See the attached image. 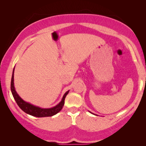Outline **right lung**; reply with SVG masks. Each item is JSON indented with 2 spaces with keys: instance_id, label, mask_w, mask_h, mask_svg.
<instances>
[{
  "instance_id": "1",
  "label": "right lung",
  "mask_w": 146,
  "mask_h": 146,
  "mask_svg": "<svg viewBox=\"0 0 146 146\" xmlns=\"http://www.w3.org/2000/svg\"><path fill=\"white\" fill-rule=\"evenodd\" d=\"M14 70L13 71V74H12L11 77V91L12 93V95L13 96L14 99L15 100L17 105L19 106V108L21 109L26 113L29 115H31L32 116L36 117H52V116L56 115L62 109L63 106L64 105V100L66 95H68L69 93V91H67L65 94H64V97L62 99L61 102L56 105L55 107L49 109H42L36 106H35L32 104H30L28 102H26L24 101L22 98L19 97L18 94L17 93L15 90L14 87Z\"/></svg>"
}]
</instances>
